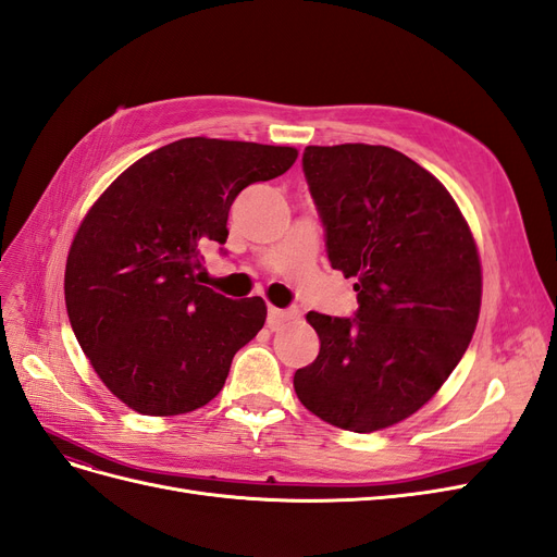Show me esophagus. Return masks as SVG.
<instances>
[{
  "mask_svg": "<svg viewBox=\"0 0 557 557\" xmlns=\"http://www.w3.org/2000/svg\"><path fill=\"white\" fill-rule=\"evenodd\" d=\"M297 309L295 307H290V309H276V307H269V318H267V325L272 327V330H276V327H281L285 320H293V318H297Z\"/></svg>",
  "mask_w": 557,
  "mask_h": 557,
  "instance_id": "obj_1",
  "label": "esophagus"
}]
</instances>
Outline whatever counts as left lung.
<instances>
[{
	"label": "left lung",
	"mask_w": 557,
	"mask_h": 557,
	"mask_svg": "<svg viewBox=\"0 0 557 557\" xmlns=\"http://www.w3.org/2000/svg\"><path fill=\"white\" fill-rule=\"evenodd\" d=\"M301 170L332 269L356 276L358 311L307 313L320 350L295 393L330 425L391 428L440 391L476 330L474 237L444 185L399 150L307 146Z\"/></svg>",
	"instance_id": "left-lung-1"
}]
</instances>
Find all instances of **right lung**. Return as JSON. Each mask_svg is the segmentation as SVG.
<instances>
[{
    "label": "right lung",
    "mask_w": 557,
    "mask_h": 557,
    "mask_svg": "<svg viewBox=\"0 0 557 557\" xmlns=\"http://www.w3.org/2000/svg\"><path fill=\"white\" fill-rule=\"evenodd\" d=\"M295 160L290 146L181 139L134 162L83 218L66 258V313L97 376L129 409L178 416L223 391L267 307L199 285L201 252L225 244L244 188Z\"/></svg>",
    "instance_id": "obj_1"
}]
</instances>
